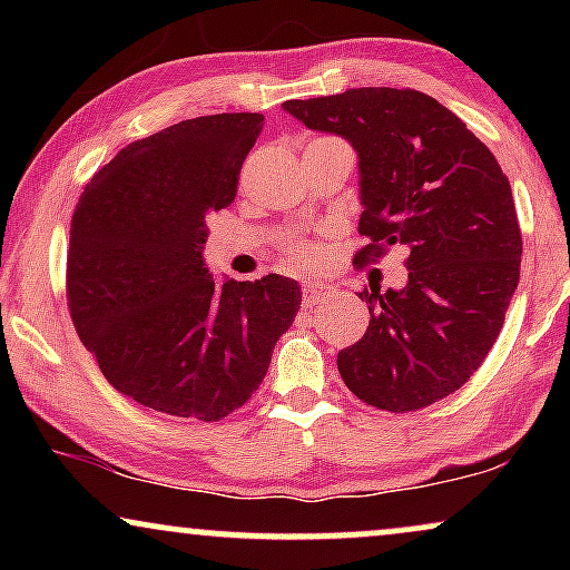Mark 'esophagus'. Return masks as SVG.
<instances>
[{"instance_id": "obj_1", "label": "esophagus", "mask_w": 570, "mask_h": 570, "mask_svg": "<svg viewBox=\"0 0 570 570\" xmlns=\"http://www.w3.org/2000/svg\"><path fill=\"white\" fill-rule=\"evenodd\" d=\"M330 291H332V287L326 283H308L306 287H303V306H306V308L316 306V303L322 301Z\"/></svg>"}]
</instances>
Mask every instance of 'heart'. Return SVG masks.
I'll return each mask as SVG.
<instances>
[{
  "mask_svg": "<svg viewBox=\"0 0 570 570\" xmlns=\"http://www.w3.org/2000/svg\"><path fill=\"white\" fill-rule=\"evenodd\" d=\"M322 139H330V137H322ZM285 256L291 259L293 264H301V267H311V264H316L318 259V248L314 244H306V240H298V238H291L285 240Z\"/></svg>",
  "mask_w": 570,
  "mask_h": 570,
  "instance_id": "b5f03b06",
  "label": "heart"
}]
</instances>
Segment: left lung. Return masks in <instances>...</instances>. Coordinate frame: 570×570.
Here are the masks:
<instances>
[{
	"label": "left lung",
	"mask_w": 570,
	"mask_h": 570,
	"mask_svg": "<svg viewBox=\"0 0 570 570\" xmlns=\"http://www.w3.org/2000/svg\"><path fill=\"white\" fill-rule=\"evenodd\" d=\"M295 119L345 137L361 158V236L353 264L407 248V285L357 295L368 330L340 350L357 400L415 412L462 389L480 368L519 285L521 228L495 155L439 100L410 88H355L287 100Z\"/></svg>",
	"instance_id": "obj_1"
}]
</instances>
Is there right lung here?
Instances as JSON below:
<instances>
[{
  "label": "right lung",
  "mask_w": 570,
  "mask_h": 570,
  "mask_svg": "<svg viewBox=\"0 0 570 570\" xmlns=\"http://www.w3.org/2000/svg\"><path fill=\"white\" fill-rule=\"evenodd\" d=\"M262 127V114L178 121L124 147L75 207V330L116 392L163 415L215 423L246 404L301 308L291 277L217 285L202 262Z\"/></svg>",
  "instance_id": "right-lung-1"
}]
</instances>
